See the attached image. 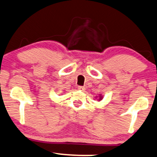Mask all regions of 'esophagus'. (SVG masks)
<instances>
[{"label": "esophagus", "instance_id": "1", "mask_svg": "<svg viewBox=\"0 0 157 157\" xmlns=\"http://www.w3.org/2000/svg\"><path fill=\"white\" fill-rule=\"evenodd\" d=\"M78 88L79 90H81V91H84L85 90L84 87H82V86H78V88Z\"/></svg>", "mask_w": 157, "mask_h": 157}]
</instances>
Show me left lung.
<instances>
[{"label":"left lung","mask_w":157,"mask_h":157,"mask_svg":"<svg viewBox=\"0 0 157 157\" xmlns=\"http://www.w3.org/2000/svg\"><path fill=\"white\" fill-rule=\"evenodd\" d=\"M101 97H100V98H99V100H101Z\"/></svg>","instance_id":"8db88e82"}]
</instances>
